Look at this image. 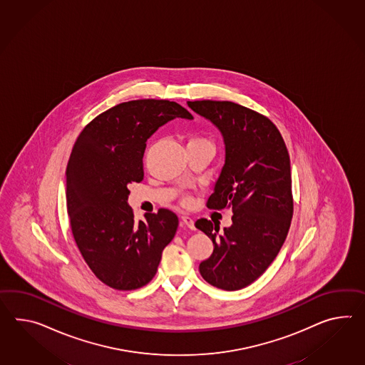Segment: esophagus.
<instances>
[{
  "mask_svg": "<svg viewBox=\"0 0 365 365\" xmlns=\"http://www.w3.org/2000/svg\"><path fill=\"white\" fill-rule=\"evenodd\" d=\"M182 224L187 227V228H190V230H195L194 220L191 217H188V216H182Z\"/></svg>",
  "mask_w": 365,
  "mask_h": 365,
  "instance_id": "34e87169",
  "label": "esophagus"
}]
</instances>
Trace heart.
Masks as SVG:
<instances>
[{"label": "heart", "mask_w": 365, "mask_h": 365, "mask_svg": "<svg viewBox=\"0 0 365 365\" xmlns=\"http://www.w3.org/2000/svg\"><path fill=\"white\" fill-rule=\"evenodd\" d=\"M208 141H205L203 138H197V137H192L188 143H207Z\"/></svg>", "instance_id": "heart-1"}]
</instances>
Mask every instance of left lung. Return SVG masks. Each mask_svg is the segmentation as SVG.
Masks as SVG:
<instances>
[{"label":"left lung","mask_w":365,"mask_h":365,"mask_svg":"<svg viewBox=\"0 0 365 365\" xmlns=\"http://www.w3.org/2000/svg\"><path fill=\"white\" fill-rule=\"evenodd\" d=\"M220 130L225 160L211 210L231 207L232 225L219 232L207 219L195 222L214 242L199 265L205 281L222 290L255 282L277 257L293 217L290 158L284 138L269 118L232 101H187Z\"/></svg>","instance_id":"left-lung-1"}]
</instances>
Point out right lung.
I'll return each mask as SVG.
<instances>
[{
  "label": "right lung",
  "instance_id": "right-lung-1",
  "mask_svg": "<svg viewBox=\"0 0 365 365\" xmlns=\"http://www.w3.org/2000/svg\"><path fill=\"white\" fill-rule=\"evenodd\" d=\"M174 118L194 117L169 100L121 103L92 120L72 148L66 170L72 235L93 274L112 289L149 284L175 236L174 212L160 208L135 222L128 205V186L143 179L146 141Z\"/></svg>",
  "mask_w": 365,
  "mask_h": 365
}]
</instances>
